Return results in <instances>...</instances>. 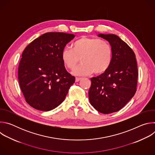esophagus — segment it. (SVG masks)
<instances>
[{
  "mask_svg": "<svg viewBox=\"0 0 155 155\" xmlns=\"http://www.w3.org/2000/svg\"><path fill=\"white\" fill-rule=\"evenodd\" d=\"M81 79V78L76 77V78H75V81H76V82H78V81H80Z\"/></svg>",
  "mask_w": 155,
  "mask_h": 155,
  "instance_id": "1",
  "label": "esophagus"
}]
</instances>
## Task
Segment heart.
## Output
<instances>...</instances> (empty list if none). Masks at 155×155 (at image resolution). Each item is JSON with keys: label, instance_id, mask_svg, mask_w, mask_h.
<instances>
[{"label": "heart", "instance_id": "b5f03b06", "mask_svg": "<svg viewBox=\"0 0 155 155\" xmlns=\"http://www.w3.org/2000/svg\"><path fill=\"white\" fill-rule=\"evenodd\" d=\"M61 59L67 68L73 70L80 59L81 64L73 74L87 75L94 72L100 75L106 72L112 61V49L105 40L83 36L72 44V48H64Z\"/></svg>", "mask_w": 155, "mask_h": 155}]
</instances>
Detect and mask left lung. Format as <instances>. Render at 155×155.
<instances>
[{"mask_svg": "<svg viewBox=\"0 0 155 155\" xmlns=\"http://www.w3.org/2000/svg\"><path fill=\"white\" fill-rule=\"evenodd\" d=\"M112 49V61L104 74L91 78L88 96L98 112L108 114L119 111L137 91L138 70L136 55L127 44L115 34H99Z\"/></svg>", "mask_w": 155, "mask_h": 155, "instance_id": "obj_1", "label": "left lung"}]
</instances>
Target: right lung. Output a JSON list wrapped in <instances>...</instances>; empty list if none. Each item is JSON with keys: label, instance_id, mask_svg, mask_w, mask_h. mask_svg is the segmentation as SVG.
<instances>
[{"label": "right lung", "instance_id": "obj_1", "mask_svg": "<svg viewBox=\"0 0 155 155\" xmlns=\"http://www.w3.org/2000/svg\"><path fill=\"white\" fill-rule=\"evenodd\" d=\"M75 35L47 32L24 50L18 66L19 86L26 101L40 111H50L65 99L75 78L66 71L61 53Z\"/></svg>", "mask_w": 155, "mask_h": 155}]
</instances>
